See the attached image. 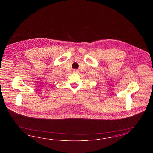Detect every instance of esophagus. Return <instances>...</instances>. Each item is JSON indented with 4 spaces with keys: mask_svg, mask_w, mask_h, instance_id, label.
<instances>
[{
    "mask_svg": "<svg viewBox=\"0 0 153 153\" xmlns=\"http://www.w3.org/2000/svg\"><path fill=\"white\" fill-rule=\"evenodd\" d=\"M73 72L74 73H78L79 71L77 69H74V70H73Z\"/></svg>",
    "mask_w": 153,
    "mask_h": 153,
    "instance_id": "34e87169",
    "label": "esophagus"
}]
</instances>
